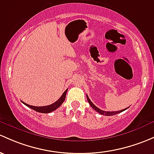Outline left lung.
<instances>
[{
    "instance_id": "obj_1",
    "label": "left lung",
    "mask_w": 154,
    "mask_h": 154,
    "mask_svg": "<svg viewBox=\"0 0 154 154\" xmlns=\"http://www.w3.org/2000/svg\"><path fill=\"white\" fill-rule=\"evenodd\" d=\"M86 97H87V100H88V103H89V104H90V106H91L92 108H93L95 110V111H97L99 114H102V115H105V116H113V115H115V114H119V113L122 112V111H124L125 110H126L128 108H125V109L120 110V111H103V110L100 109V108H98L96 106H94V103H92V102L90 100V99L88 97V95H86Z\"/></svg>"
}]
</instances>
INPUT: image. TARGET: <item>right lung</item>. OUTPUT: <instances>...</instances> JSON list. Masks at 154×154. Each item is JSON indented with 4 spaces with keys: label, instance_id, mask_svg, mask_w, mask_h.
Returning a JSON list of instances; mask_svg holds the SVG:
<instances>
[{
    "label": "right lung",
    "instance_id": "add662e5",
    "mask_svg": "<svg viewBox=\"0 0 154 154\" xmlns=\"http://www.w3.org/2000/svg\"><path fill=\"white\" fill-rule=\"evenodd\" d=\"M68 89H66L65 91L63 92V94H62V96L60 97V98L58 100H57L55 103H52V104L49 105V106H30V105L26 104L24 102L22 101V103H23L24 105H26L27 107L29 108H32V109L35 110V111H38V112L40 113H44V114H48V113L51 112V111H54L56 110L57 108H59L61 105L63 104V103L64 102L65 99H66V93H67Z\"/></svg>",
    "mask_w": 154,
    "mask_h": 154
}]
</instances>
